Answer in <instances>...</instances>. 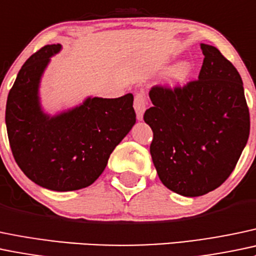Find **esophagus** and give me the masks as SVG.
<instances>
[{"instance_id": "34e87169", "label": "esophagus", "mask_w": 256, "mask_h": 256, "mask_svg": "<svg viewBox=\"0 0 256 256\" xmlns=\"http://www.w3.org/2000/svg\"><path fill=\"white\" fill-rule=\"evenodd\" d=\"M146 94L144 92L136 93L135 96V102H134V108H135L136 116L138 120H142L144 118V112L146 110Z\"/></svg>"}]
</instances>
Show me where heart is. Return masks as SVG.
Segmentation results:
<instances>
[{
    "mask_svg": "<svg viewBox=\"0 0 256 256\" xmlns=\"http://www.w3.org/2000/svg\"><path fill=\"white\" fill-rule=\"evenodd\" d=\"M190 72H192V64L186 61H182V62L172 66L166 71V82L170 86L179 84L189 77Z\"/></svg>",
    "mask_w": 256,
    "mask_h": 256,
    "instance_id": "1",
    "label": "heart"
}]
</instances>
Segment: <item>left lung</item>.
Instances as JSON below:
<instances>
[{
  "instance_id": "1",
  "label": "left lung",
  "mask_w": 256,
  "mask_h": 256,
  "mask_svg": "<svg viewBox=\"0 0 256 256\" xmlns=\"http://www.w3.org/2000/svg\"><path fill=\"white\" fill-rule=\"evenodd\" d=\"M198 80L154 86L144 120L153 131V164L164 186L195 198L220 186L248 142L249 109L240 74L217 48L201 44Z\"/></svg>"
}]
</instances>
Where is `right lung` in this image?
I'll return each instance as SVG.
<instances>
[{"instance_id": "obj_1", "label": "right lung", "mask_w": 256, "mask_h": 256, "mask_svg": "<svg viewBox=\"0 0 256 256\" xmlns=\"http://www.w3.org/2000/svg\"><path fill=\"white\" fill-rule=\"evenodd\" d=\"M60 44L45 45L24 62L8 93L6 126L13 157L24 174L54 192L90 186L106 169L115 147L136 122L134 96L87 98L50 116L42 112L39 84Z\"/></svg>"}]
</instances>
